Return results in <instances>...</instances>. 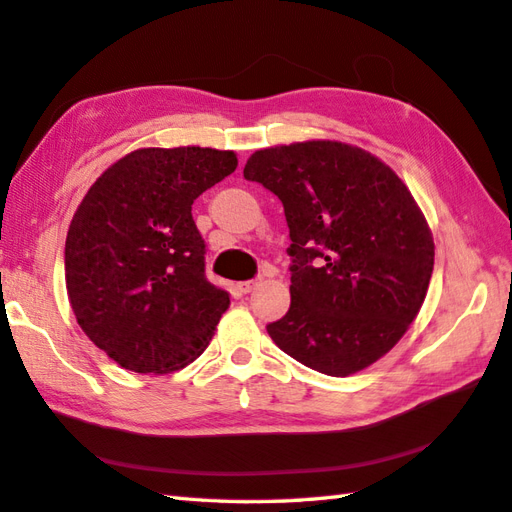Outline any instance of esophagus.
<instances>
[{"instance_id":"34e87169","label":"esophagus","mask_w":512,"mask_h":512,"mask_svg":"<svg viewBox=\"0 0 512 512\" xmlns=\"http://www.w3.org/2000/svg\"><path fill=\"white\" fill-rule=\"evenodd\" d=\"M261 281H264V279H261V277L248 279V281H242L240 285H237V288H240V292H242V294H248V292H253V290L257 288V285H261Z\"/></svg>"}]
</instances>
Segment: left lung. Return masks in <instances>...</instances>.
Segmentation results:
<instances>
[{
    "label": "left lung",
    "mask_w": 512,
    "mask_h": 512,
    "mask_svg": "<svg viewBox=\"0 0 512 512\" xmlns=\"http://www.w3.org/2000/svg\"><path fill=\"white\" fill-rule=\"evenodd\" d=\"M246 181L275 194L290 229V310L266 329L290 358L347 377L406 334L425 301L434 242L408 187L340 141L257 150Z\"/></svg>",
    "instance_id": "left-lung-1"
}]
</instances>
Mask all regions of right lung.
<instances>
[{
    "label": "right lung",
    "mask_w": 512,
    "mask_h": 512,
    "mask_svg": "<svg viewBox=\"0 0 512 512\" xmlns=\"http://www.w3.org/2000/svg\"><path fill=\"white\" fill-rule=\"evenodd\" d=\"M237 168L231 150L141 148L82 198L65 242L71 310L95 347L135 373L205 351L229 294L205 275L194 200Z\"/></svg>",
    "instance_id": "obj_1"
}]
</instances>
